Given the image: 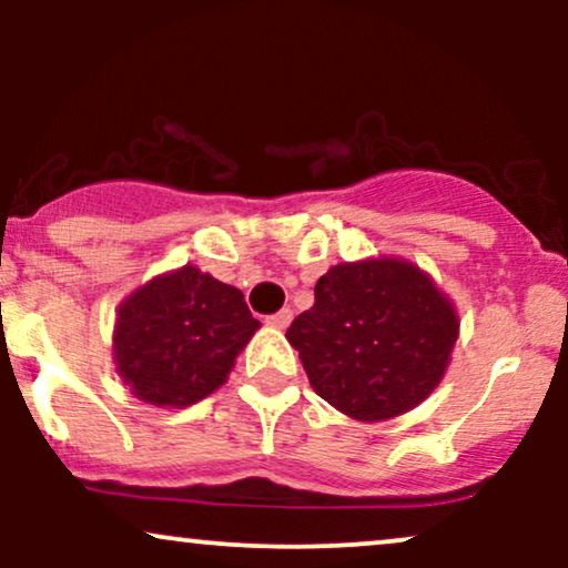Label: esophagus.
<instances>
[{"mask_svg":"<svg viewBox=\"0 0 568 568\" xmlns=\"http://www.w3.org/2000/svg\"><path fill=\"white\" fill-rule=\"evenodd\" d=\"M291 321H293V310H288V306H285V310L275 312V315L266 317V323H270L272 328H288Z\"/></svg>","mask_w":568,"mask_h":568,"instance_id":"1","label":"esophagus"}]
</instances>
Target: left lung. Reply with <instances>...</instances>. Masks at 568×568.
<instances>
[{"label":"left lung","instance_id":"1","mask_svg":"<svg viewBox=\"0 0 568 568\" xmlns=\"http://www.w3.org/2000/svg\"><path fill=\"white\" fill-rule=\"evenodd\" d=\"M459 334L452 302L414 264H338L288 328L312 389L361 422L393 419L438 387Z\"/></svg>","mask_w":568,"mask_h":568}]
</instances>
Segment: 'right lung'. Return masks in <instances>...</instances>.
<instances>
[{
    "label": "right lung",
    "mask_w": 568,
    "mask_h": 568,
    "mask_svg": "<svg viewBox=\"0 0 568 568\" xmlns=\"http://www.w3.org/2000/svg\"><path fill=\"white\" fill-rule=\"evenodd\" d=\"M258 325L237 288L184 266L120 306L116 371L152 406H192L226 382Z\"/></svg>",
    "instance_id": "right-lung-1"
}]
</instances>
